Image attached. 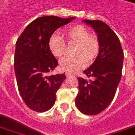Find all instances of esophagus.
Wrapping results in <instances>:
<instances>
[{"mask_svg":"<svg viewBox=\"0 0 135 135\" xmlns=\"http://www.w3.org/2000/svg\"><path fill=\"white\" fill-rule=\"evenodd\" d=\"M66 77H71V76H73L74 75L72 74H70V73H66Z\"/></svg>","mask_w":135,"mask_h":135,"instance_id":"34e87169","label":"esophagus"}]
</instances>
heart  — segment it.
Instances as JSON below:
<instances>
[{
	"instance_id": "b5f03b06",
	"label": "heart",
	"mask_w": 135,
	"mask_h": 135,
	"mask_svg": "<svg viewBox=\"0 0 135 135\" xmlns=\"http://www.w3.org/2000/svg\"><path fill=\"white\" fill-rule=\"evenodd\" d=\"M64 35L69 42L76 43L74 49L76 56L61 61L60 69L65 71L76 72L86 67L87 62L93 64L99 56L101 42L95 34H90L88 28L83 25H74L64 30ZM49 48L51 53L57 58L66 56V45L62 38L52 35L49 38Z\"/></svg>"
}]
</instances>
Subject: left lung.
<instances>
[{
    "label": "left lung",
    "mask_w": 135,
    "mask_h": 135,
    "mask_svg": "<svg viewBox=\"0 0 135 135\" xmlns=\"http://www.w3.org/2000/svg\"><path fill=\"white\" fill-rule=\"evenodd\" d=\"M99 37L101 51L98 58L84 73L90 79L78 78L76 105L85 115H95L104 110L113 100L122 76L124 54L119 38L100 20H84Z\"/></svg>",
    "instance_id": "1"
}]
</instances>
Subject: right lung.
I'll return each instance as SVG.
<instances>
[{"instance_id": "add662e5", "label": "right lung", "mask_w": 135, "mask_h": 135, "mask_svg": "<svg viewBox=\"0 0 135 135\" xmlns=\"http://www.w3.org/2000/svg\"><path fill=\"white\" fill-rule=\"evenodd\" d=\"M75 18L40 17L30 22L17 39L14 57L17 88L27 106L35 112L52 108L56 91L66 79L65 73L49 75L58 66L49 50V38L56 29Z\"/></svg>"}]
</instances>
